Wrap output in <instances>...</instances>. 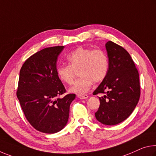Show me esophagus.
I'll use <instances>...</instances> for the list:
<instances>
[{
  "instance_id": "1",
  "label": "esophagus",
  "mask_w": 156,
  "mask_h": 156,
  "mask_svg": "<svg viewBox=\"0 0 156 156\" xmlns=\"http://www.w3.org/2000/svg\"><path fill=\"white\" fill-rule=\"evenodd\" d=\"M78 97L80 98V99H86V98H88L87 95H78Z\"/></svg>"
}]
</instances>
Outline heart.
Segmentation results:
<instances>
[{
    "instance_id": "heart-1",
    "label": "heart",
    "mask_w": 156,
    "mask_h": 156,
    "mask_svg": "<svg viewBox=\"0 0 156 156\" xmlns=\"http://www.w3.org/2000/svg\"><path fill=\"white\" fill-rule=\"evenodd\" d=\"M69 65H60L56 69L57 74L60 80L71 85L73 82L76 72L80 76L69 91L77 94H85L90 91L94 83L104 80L108 72V59L104 51L78 47L67 56Z\"/></svg>"
}]
</instances>
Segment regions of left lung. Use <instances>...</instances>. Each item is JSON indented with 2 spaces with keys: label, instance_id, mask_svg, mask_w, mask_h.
<instances>
[{
  "label": "left lung",
  "instance_id": "obj_1",
  "mask_svg": "<svg viewBox=\"0 0 156 156\" xmlns=\"http://www.w3.org/2000/svg\"><path fill=\"white\" fill-rule=\"evenodd\" d=\"M109 68L105 78L93 94L98 97L100 106L95 113L98 122L105 125L118 124L129 117L140 96L139 73L130 54L118 44H105Z\"/></svg>",
  "mask_w": 156,
  "mask_h": 156
}]
</instances>
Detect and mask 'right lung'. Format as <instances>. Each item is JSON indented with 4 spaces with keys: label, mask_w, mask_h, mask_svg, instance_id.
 I'll return each instance as SVG.
<instances>
[{
    "label": "right lung",
    "mask_w": 156,
    "mask_h": 156,
    "mask_svg": "<svg viewBox=\"0 0 156 156\" xmlns=\"http://www.w3.org/2000/svg\"><path fill=\"white\" fill-rule=\"evenodd\" d=\"M63 46L49 47L27 59L20 70L17 98L28 122L39 131L55 133L67 123L69 107L76 94L66 92L56 71Z\"/></svg>",
    "instance_id": "right-lung-1"
}]
</instances>
